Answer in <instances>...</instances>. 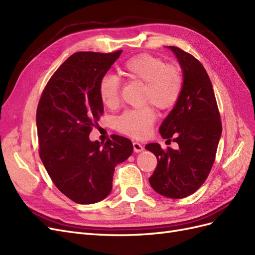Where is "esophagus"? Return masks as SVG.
I'll list each match as a JSON object with an SVG mask.
<instances>
[{
  "label": "esophagus",
  "instance_id": "34e87169",
  "mask_svg": "<svg viewBox=\"0 0 255 255\" xmlns=\"http://www.w3.org/2000/svg\"><path fill=\"white\" fill-rule=\"evenodd\" d=\"M133 148H134V152H136V153H139V152L143 151L142 144L139 143V142H137V141L133 142Z\"/></svg>",
  "mask_w": 255,
  "mask_h": 255
}]
</instances>
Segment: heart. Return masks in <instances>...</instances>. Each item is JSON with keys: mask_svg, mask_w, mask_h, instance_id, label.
Here are the masks:
<instances>
[{"mask_svg": "<svg viewBox=\"0 0 255 255\" xmlns=\"http://www.w3.org/2000/svg\"><path fill=\"white\" fill-rule=\"evenodd\" d=\"M122 72L136 83L143 84V103H150L159 111H168L179 101L184 78L179 65L166 64L163 58L149 53H141L128 59ZM121 82L116 75L105 74L99 82V97L102 103L115 109L120 102ZM155 122V113L150 105L123 112L115 121L116 128L134 138H144Z\"/></svg>", "mask_w": 255, "mask_h": 255, "instance_id": "1", "label": "heart"}]
</instances>
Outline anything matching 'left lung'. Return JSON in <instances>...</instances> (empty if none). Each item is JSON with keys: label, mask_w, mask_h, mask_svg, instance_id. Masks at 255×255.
Instances as JSON below:
<instances>
[{"label": "left lung", "mask_w": 255, "mask_h": 255, "mask_svg": "<svg viewBox=\"0 0 255 255\" xmlns=\"http://www.w3.org/2000/svg\"><path fill=\"white\" fill-rule=\"evenodd\" d=\"M175 54L184 76L183 91L173 110L161 123L164 139L179 144L163 150L156 142L145 145L157 158L149 177L152 188L167 198L181 199L194 194L211 172L222 132L214 89L203 65L177 47Z\"/></svg>", "instance_id": "left-lung-1"}]
</instances>
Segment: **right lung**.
<instances>
[{
    "instance_id": "add662e5",
    "label": "right lung",
    "mask_w": 255,
    "mask_h": 255,
    "mask_svg": "<svg viewBox=\"0 0 255 255\" xmlns=\"http://www.w3.org/2000/svg\"><path fill=\"white\" fill-rule=\"evenodd\" d=\"M121 52L74 53L51 76L38 103L40 158L55 186L75 203L109 196L115 167L133 152L132 141L122 136L112 135L103 146L89 139L104 112L99 82Z\"/></svg>"
}]
</instances>
